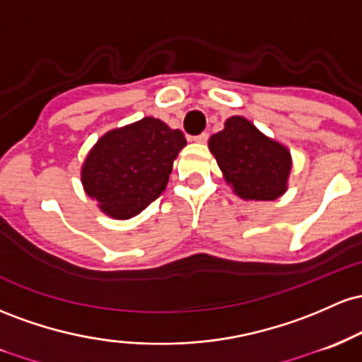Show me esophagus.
<instances>
[{"label": "esophagus", "mask_w": 362, "mask_h": 362, "mask_svg": "<svg viewBox=\"0 0 362 362\" xmlns=\"http://www.w3.org/2000/svg\"><path fill=\"white\" fill-rule=\"evenodd\" d=\"M194 141H197V144H205L206 140H209V133H200V135H197L193 138Z\"/></svg>", "instance_id": "1"}]
</instances>
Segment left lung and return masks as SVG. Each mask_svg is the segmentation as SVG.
<instances>
[{"mask_svg":"<svg viewBox=\"0 0 362 362\" xmlns=\"http://www.w3.org/2000/svg\"><path fill=\"white\" fill-rule=\"evenodd\" d=\"M209 147L227 182L245 200H277L286 192L289 150L258 132L245 117H229L226 128L210 138Z\"/></svg>","mask_w":362,"mask_h":362,"instance_id":"1","label":"left lung"}]
</instances>
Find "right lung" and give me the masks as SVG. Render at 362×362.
Segmentation results:
<instances>
[{"label": "right lung", "mask_w": 362, "mask_h": 362, "mask_svg": "<svg viewBox=\"0 0 362 362\" xmlns=\"http://www.w3.org/2000/svg\"><path fill=\"white\" fill-rule=\"evenodd\" d=\"M185 145L182 132L156 117L112 129L87 156L85 192L112 218L135 217L164 192L173 160Z\"/></svg>", "instance_id": "1"}]
</instances>
